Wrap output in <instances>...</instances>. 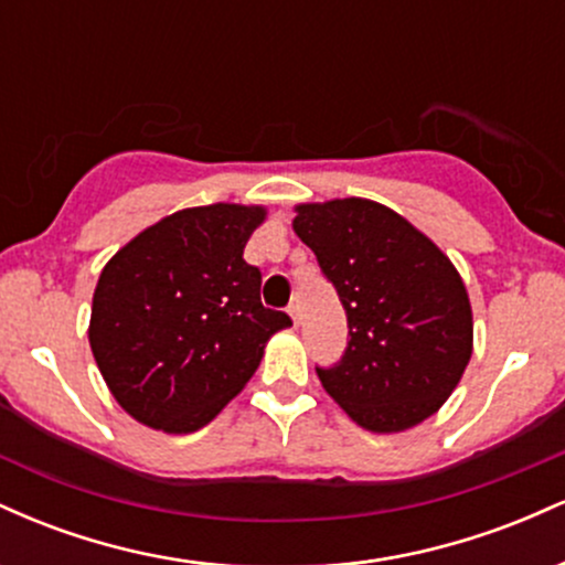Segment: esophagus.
<instances>
[{
	"mask_svg": "<svg viewBox=\"0 0 565 565\" xmlns=\"http://www.w3.org/2000/svg\"><path fill=\"white\" fill-rule=\"evenodd\" d=\"M289 316H291V321H295V327H297V323H300V308H297L295 302L289 305Z\"/></svg>",
	"mask_w": 565,
	"mask_h": 565,
	"instance_id": "obj_1",
	"label": "esophagus"
}]
</instances>
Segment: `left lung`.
<instances>
[{"label":"left lung","mask_w":565,"mask_h":565,"mask_svg":"<svg viewBox=\"0 0 565 565\" xmlns=\"http://www.w3.org/2000/svg\"><path fill=\"white\" fill-rule=\"evenodd\" d=\"M295 233L348 316L342 359L316 366L327 393L372 433L406 430L436 414L472 353L468 289L449 257L369 199L300 204Z\"/></svg>","instance_id":"1"}]
</instances>
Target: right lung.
<instances>
[{"label": "right lung", "mask_w": 565, "mask_h": 565, "mask_svg": "<svg viewBox=\"0 0 565 565\" xmlns=\"http://www.w3.org/2000/svg\"><path fill=\"white\" fill-rule=\"evenodd\" d=\"M263 206L174 212L108 260L97 278L89 348L127 414L164 433H193L260 366L265 342L291 327L260 302V268L244 246Z\"/></svg>", "instance_id": "1"}]
</instances>
